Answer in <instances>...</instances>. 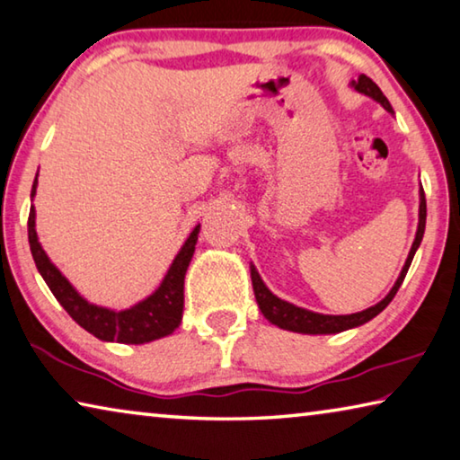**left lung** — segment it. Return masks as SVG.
Segmentation results:
<instances>
[{"label":"left lung","mask_w":460,"mask_h":460,"mask_svg":"<svg viewBox=\"0 0 460 460\" xmlns=\"http://www.w3.org/2000/svg\"><path fill=\"white\" fill-rule=\"evenodd\" d=\"M354 90H358L360 93H367V96L375 98L376 102H381L385 111L393 112V108L389 104V100L383 96L381 87H378L373 79L362 75L352 82ZM424 229H426V196H424V188L420 190V223H418V233H415V242L411 245L410 256H407V261L403 270H401L399 279L395 282V287L391 288V293L383 298L381 303H376L375 307H368L360 313H352V315H322V313H313L307 309L296 307V305H290L287 301H282L276 295H272L268 290V287L261 282L258 270L252 268V284H253V295H256V301L260 305V311L264 313V317L270 323L282 327V330L288 332H298V333H340L344 330H352V327H358L362 323L370 322V319L376 317L387 305L393 301V296L397 295V290L403 282L407 270L411 266V260L415 256V250H418L421 243V237H424Z\"/></svg>","instance_id":"8db88e82"}]
</instances>
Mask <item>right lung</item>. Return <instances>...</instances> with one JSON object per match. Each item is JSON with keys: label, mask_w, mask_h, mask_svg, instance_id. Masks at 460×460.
Returning a JSON list of instances; mask_svg holds the SVG:
<instances>
[{"label": "right lung", "mask_w": 460, "mask_h": 460, "mask_svg": "<svg viewBox=\"0 0 460 460\" xmlns=\"http://www.w3.org/2000/svg\"><path fill=\"white\" fill-rule=\"evenodd\" d=\"M36 194V180L32 184V196ZM196 227L186 243L181 245L180 253L173 260V264L167 270L165 279L155 293L145 298L135 307L125 311H111L104 307L87 303L85 298L77 295V290L71 287L69 280L57 270L47 258L45 250L39 243L34 229V207L28 215V242L34 264L45 282L49 284L50 293L57 301L63 305V309L84 327L85 332L96 335L104 341H120V344H145L170 335L181 322V311H184V276L188 264H190L196 239H199Z\"/></svg>", "instance_id": "add662e5"}]
</instances>
